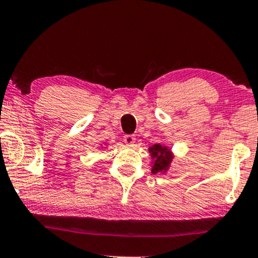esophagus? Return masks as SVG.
<instances>
[{
    "label": "esophagus",
    "mask_w": 258,
    "mask_h": 258,
    "mask_svg": "<svg viewBox=\"0 0 258 258\" xmlns=\"http://www.w3.org/2000/svg\"><path fill=\"white\" fill-rule=\"evenodd\" d=\"M136 139L134 135H125L124 136V142H125L126 146H133L135 144Z\"/></svg>",
    "instance_id": "1"
}]
</instances>
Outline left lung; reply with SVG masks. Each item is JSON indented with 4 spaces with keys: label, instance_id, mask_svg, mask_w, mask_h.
<instances>
[{
    "label": "left lung",
    "instance_id": "1",
    "mask_svg": "<svg viewBox=\"0 0 258 258\" xmlns=\"http://www.w3.org/2000/svg\"><path fill=\"white\" fill-rule=\"evenodd\" d=\"M148 152L152 157V173H166L174 158L172 151L167 146L155 144L148 148Z\"/></svg>",
    "mask_w": 258,
    "mask_h": 258
}]
</instances>
